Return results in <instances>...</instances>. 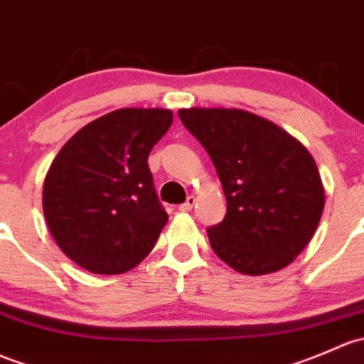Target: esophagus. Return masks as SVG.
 Instances as JSON below:
<instances>
[{
    "instance_id": "34e87169",
    "label": "esophagus",
    "mask_w": 364,
    "mask_h": 364,
    "mask_svg": "<svg viewBox=\"0 0 364 364\" xmlns=\"http://www.w3.org/2000/svg\"><path fill=\"white\" fill-rule=\"evenodd\" d=\"M193 205H195V197H188V198H186V202H185V204H181V205H179V211H183V213H186V211H192V209H193Z\"/></svg>"
}]
</instances>
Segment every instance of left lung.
I'll use <instances>...</instances> for the list:
<instances>
[{
    "label": "left lung",
    "mask_w": 364,
    "mask_h": 364,
    "mask_svg": "<svg viewBox=\"0 0 364 364\" xmlns=\"http://www.w3.org/2000/svg\"><path fill=\"white\" fill-rule=\"evenodd\" d=\"M178 114L211 156L227 197L223 221L208 228L218 258L244 275L288 267L312 240L324 209L311 151L246 109L188 108Z\"/></svg>",
    "instance_id": "1"
}]
</instances>
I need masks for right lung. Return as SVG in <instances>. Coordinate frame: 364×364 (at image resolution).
I'll return each instance as SVG.
<instances>
[{"label":"right lung","instance_id":"obj_1","mask_svg":"<svg viewBox=\"0 0 364 364\" xmlns=\"http://www.w3.org/2000/svg\"><path fill=\"white\" fill-rule=\"evenodd\" d=\"M172 112L122 108L80 129L43 183V214L60 251L92 274H124L150 255L167 213L148 156Z\"/></svg>","mask_w":364,"mask_h":364}]
</instances>
